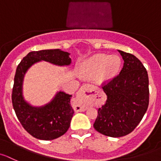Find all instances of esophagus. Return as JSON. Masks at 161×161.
Returning <instances> with one entry per match:
<instances>
[{"label": "esophagus", "instance_id": "1", "mask_svg": "<svg viewBox=\"0 0 161 161\" xmlns=\"http://www.w3.org/2000/svg\"><path fill=\"white\" fill-rule=\"evenodd\" d=\"M94 90V86L90 84H86L82 86L80 88L79 91L77 94L75 101V111H84L86 109V106L88 103V99L86 95V92L93 91Z\"/></svg>", "mask_w": 161, "mask_h": 161}]
</instances>
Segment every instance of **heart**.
Returning <instances> with one entry per match:
<instances>
[{
  "label": "heart",
  "instance_id": "1",
  "mask_svg": "<svg viewBox=\"0 0 161 161\" xmlns=\"http://www.w3.org/2000/svg\"><path fill=\"white\" fill-rule=\"evenodd\" d=\"M121 67V58L118 55L97 54L90 57L80 65L79 71L85 76L96 75L98 82L113 79L118 73Z\"/></svg>",
  "mask_w": 161,
  "mask_h": 161
}]
</instances>
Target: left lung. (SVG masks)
Instances as JSON below:
<instances>
[{"label":"left lung","mask_w":161,"mask_h":161,"mask_svg":"<svg viewBox=\"0 0 161 161\" xmlns=\"http://www.w3.org/2000/svg\"><path fill=\"white\" fill-rule=\"evenodd\" d=\"M124 60L119 75L102 84L107 95L98 108L94 128L111 137H121L133 131L141 122L149 103L148 73L135 55L118 51Z\"/></svg>","instance_id":"1"}]
</instances>
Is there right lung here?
I'll return each instance as SVG.
<instances>
[{
  "label": "right lung",
  "mask_w": 161,
  "mask_h": 161,
  "mask_svg": "<svg viewBox=\"0 0 161 161\" xmlns=\"http://www.w3.org/2000/svg\"><path fill=\"white\" fill-rule=\"evenodd\" d=\"M69 55L59 49L31 52L24 57L16 67L12 93L13 109L24 129L37 139H56L68 130L74 114L70 103L72 95L60 91L49 104L40 108L32 107L22 96L24 75L32 64L40 60L55 65H69L71 62Z\"/></svg>",
  "instance_id": "obj_1"
}]
</instances>
